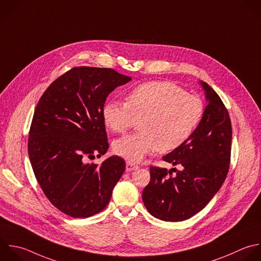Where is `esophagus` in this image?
<instances>
[{
    "label": "esophagus",
    "instance_id": "esophagus-1",
    "mask_svg": "<svg viewBox=\"0 0 261 261\" xmlns=\"http://www.w3.org/2000/svg\"><path fill=\"white\" fill-rule=\"evenodd\" d=\"M138 167H139V166H138V164H136V163H133V162H130V161H127V162H126V166H125L126 171L135 170V169H137Z\"/></svg>",
    "mask_w": 261,
    "mask_h": 261
}]
</instances>
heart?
<instances>
[{
	"mask_svg": "<svg viewBox=\"0 0 261 261\" xmlns=\"http://www.w3.org/2000/svg\"><path fill=\"white\" fill-rule=\"evenodd\" d=\"M105 124L114 133H140L114 142L118 156L139 162L152 152H170L193 135L204 114L202 100L172 82L153 81L139 85L126 95V102L109 101L103 111Z\"/></svg>",
	"mask_w": 261,
	"mask_h": 261,
	"instance_id": "b5f03b06",
	"label": "heart"
}]
</instances>
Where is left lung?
<instances>
[{
  "instance_id": "8db88e82",
  "label": "left lung",
  "mask_w": 261,
  "mask_h": 261,
  "mask_svg": "<svg viewBox=\"0 0 261 261\" xmlns=\"http://www.w3.org/2000/svg\"><path fill=\"white\" fill-rule=\"evenodd\" d=\"M208 105L201 122L179 148L162 159L181 167L150 166V181L143 191L145 207L165 221H181L202 210L223 184L230 162L231 122L216 92L202 83Z\"/></svg>"
}]
</instances>
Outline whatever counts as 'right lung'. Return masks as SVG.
I'll use <instances>...</instances> for the list:
<instances>
[{
    "instance_id": "right-lung-1",
    "label": "right lung",
    "mask_w": 261,
    "mask_h": 261,
    "mask_svg": "<svg viewBox=\"0 0 261 261\" xmlns=\"http://www.w3.org/2000/svg\"><path fill=\"white\" fill-rule=\"evenodd\" d=\"M130 80L111 68L73 67L39 100L29 155L44 194L66 215L86 218L102 211L125 170V161L118 156L100 165L89 160L109 148L102 114L106 98Z\"/></svg>"
}]
</instances>
